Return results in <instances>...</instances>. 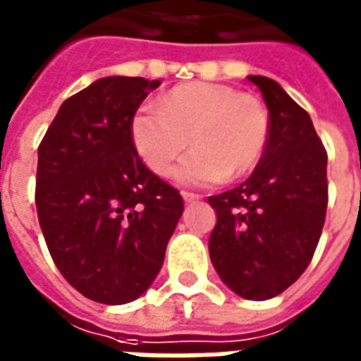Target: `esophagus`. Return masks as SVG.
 Wrapping results in <instances>:
<instances>
[{
	"label": "esophagus",
	"instance_id": "esophagus-1",
	"mask_svg": "<svg viewBox=\"0 0 361 361\" xmlns=\"http://www.w3.org/2000/svg\"><path fill=\"white\" fill-rule=\"evenodd\" d=\"M181 197H183V201H188V203L201 200L200 193H191V191H181Z\"/></svg>",
	"mask_w": 361,
	"mask_h": 361
}]
</instances>
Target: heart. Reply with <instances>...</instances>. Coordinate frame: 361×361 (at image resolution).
Returning a JSON list of instances; mask_svg holds the SVG:
<instances>
[{"label": "heart", "instance_id": "b5f03b06", "mask_svg": "<svg viewBox=\"0 0 361 361\" xmlns=\"http://www.w3.org/2000/svg\"><path fill=\"white\" fill-rule=\"evenodd\" d=\"M269 130V112L251 92L185 82L160 98V110H138L130 132L140 158L158 176L170 173L191 138L195 149L178 166L176 180L207 185L249 176L263 160Z\"/></svg>", "mask_w": 361, "mask_h": 361}]
</instances>
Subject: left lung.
Masks as SVG:
<instances>
[{
  "mask_svg": "<svg viewBox=\"0 0 361 361\" xmlns=\"http://www.w3.org/2000/svg\"><path fill=\"white\" fill-rule=\"evenodd\" d=\"M249 80L269 109V144L249 180L209 197L217 213L209 255L233 293L267 300L296 283L312 261L328 205V154L308 112L279 82Z\"/></svg>",
  "mask_w": 361,
  "mask_h": 361,
  "instance_id": "obj_1",
  "label": "left lung"
}]
</instances>
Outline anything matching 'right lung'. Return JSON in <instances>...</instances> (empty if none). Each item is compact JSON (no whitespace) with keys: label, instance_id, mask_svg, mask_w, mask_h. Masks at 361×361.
<instances>
[{"label":"right lung","instance_id":"right-lung-1","mask_svg":"<svg viewBox=\"0 0 361 361\" xmlns=\"http://www.w3.org/2000/svg\"><path fill=\"white\" fill-rule=\"evenodd\" d=\"M160 80L106 77L67 98L39 144L35 205L67 283L100 304H126L160 273L183 213L180 191L146 168L132 118Z\"/></svg>","mask_w":361,"mask_h":361}]
</instances>
